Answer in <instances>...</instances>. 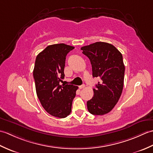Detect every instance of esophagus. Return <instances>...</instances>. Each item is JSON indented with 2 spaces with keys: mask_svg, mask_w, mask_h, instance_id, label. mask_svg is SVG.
Instances as JSON below:
<instances>
[{
  "mask_svg": "<svg viewBox=\"0 0 153 153\" xmlns=\"http://www.w3.org/2000/svg\"><path fill=\"white\" fill-rule=\"evenodd\" d=\"M85 87V85H80V86L79 87V88L80 89H83Z\"/></svg>",
  "mask_w": 153,
  "mask_h": 153,
  "instance_id": "1",
  "label": "esophagus"
}]
</instances>
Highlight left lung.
Instances as JSON below:
<instances>
[{"instance_id": "left-lung-1", "label": "left lung", "mask_w": 153, "mask_h": 153, "mask_svg": "<svg viewBox=\"0 0 153 153\" xmlns=\"http://www.w3.org/2000/svg\"><path fill=\"white\" fill-rule=\"evenodd\" d=\"M81 50L90 60L93 76L101 79L93 89V97L87 102V109L93 115H104L111 111L122 95L125 72L122 54L105 42H96Z\"/></svg>"}]
</instances>
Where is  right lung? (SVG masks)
Returning <instances> with one entry per match:
<instances>
[{
    "label": "right lung",
    "instance_id": "obj_1",
    "mask_svg": "<svg viewBox=\"0 0 153 153\" xmlns=\"http://www.w3.org/2000/svg\"><path fill=\"white\" fill-rule=\"evenodd\" d=\"M74 48L64 43L48 45L35 60L33 77L38 99L48 114L60 118L70 114L78 88L73 85H60L64 78L66 56Z\"/></svg>",
    "mask_w": 153,
    "mask_h": 153
}]
</instances>
